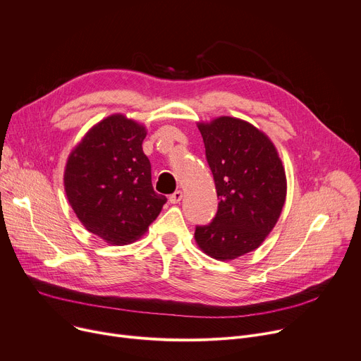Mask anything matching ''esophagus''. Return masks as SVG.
<instances>
[{"instance_id": "obj_1", "label": "esophagus", "mask_w": 361, "mask_h": 361, "mask_svg": "<svg viewBox=\"0 0 361 361\" xmlns=\"http://www.w3.org/2000/svg\"><path fill=\"white\" fill-rule=\"evenodd\" d=\"M182 198H183L182 190H176V192H173L171 197H169V201H171V204H178L182 201Z\"/></svg>"}]
</instances>
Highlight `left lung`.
Listing matches in <instances>:
<instances>
[{
	"label": "left lung",
	"instance_id": "1",
	"mask_svg": "<svg viewBox=\"0 0 361 361\" xmlns=\"http://www.w3.org/2000/svg\"><path fill=\"white\" fill-rule=\"evenodd\" d=\"M198 130L220 201L213 221L195 228V240L208 257L231 261L258 249L277 224L286 171L269 137L243 119L220 116Z\"/></svg>",
	"mask_w": 361,
	"mask_h": 361
}]
</instances>
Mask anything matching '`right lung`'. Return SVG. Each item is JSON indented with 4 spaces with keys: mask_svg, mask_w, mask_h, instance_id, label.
<instances>
[{
    "mask_svg": "<svg viewBox=\"0 0 361 361\" xmlns=\"http://www.w3.org/2000/svg\"><path fill=\"white\" fill-rule=\"evenodd\" d=\"M145 135L142 123L115 114L93 125L68 156V202L81 224L106 243L140 239L167 201L153 189Z\"/></svg>",
    "mask_w": 361,
    "mask_h": 361,
    "instance_id": "add662e5",
    "label": "right lung"
}]
</instances>
